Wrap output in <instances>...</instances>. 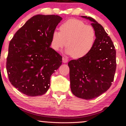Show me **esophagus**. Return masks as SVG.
Returning a JSON list of instances; mask_svg holds the SVG:
<instances>
[{
	"instance_id": "34e87169",
	"label": "esophagus",
	"mask_w": 126,
	"mask_h": 126,
	"mask_svg": "<svg viewBox=\"0 0 126 126\" xmlns=\"http://www.w3.org/2000/svg\"><path fill=\"white\" fill-rule=\"evenodd\" d=\"M63 63H67V62H68L67 59L64 58V57H63Z\"/></svg>"
}]
</instances>
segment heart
<instances>
[{"mask_svg": "<svg viewBox=\"0 0 126 126\" xmlns=\"http://www.w3.org/2000/svg\"><path fill=\"white\" fill-rule=\"evenodd\" d=\"M95 31L93 27L76 19H70L60 27V32L52 34L51 47L59 51L66 46L65 53L74 59L86 56L93 48L95 41Z\"/></svg>", "mask_w": 126, "mask_h": 126, "instance_id": "obj_1", "label": "heart"}]
</instances>
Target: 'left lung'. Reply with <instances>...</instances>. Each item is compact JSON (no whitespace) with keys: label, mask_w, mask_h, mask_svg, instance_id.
Wrapping results in <instances>:
<instances>
[{"label":"left lung","mask_w":126,"mask_h":126,"mask_svg":"<svg viewBox=\"0 0 126 126\" xmlns=\"http://www.w3.org/2000/svg\"><path fill=\"white\" fill-rule=\"evenodd\" d=\"M95 31L93 48L85 57L68 63L70 89L78 98L91 99L109 89L116 69V51L110 37L101 24L86 16Z\"/></svg>","instance_id":"left-lung-1"}]
</instances>
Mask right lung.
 Masks as SVG:
<instances>
[{
  "instance_id": "1",
  "label": "right lung",
  "mask_w": 126,
  "mask_h": 126,
  "mask_svg": "<svg viewBox=\"0 0 126 126\" xmlns=\"http://www.w3.org/2000/svg\"><path fill=\"white\" fill-rule=\"evenodd\" d=\"M62 20L58 15H37L26 22L10 41L6 62L9 79L30 96L44 95L62 57L50 47L52 34Z\"/></svg>"
}]
</instances>
